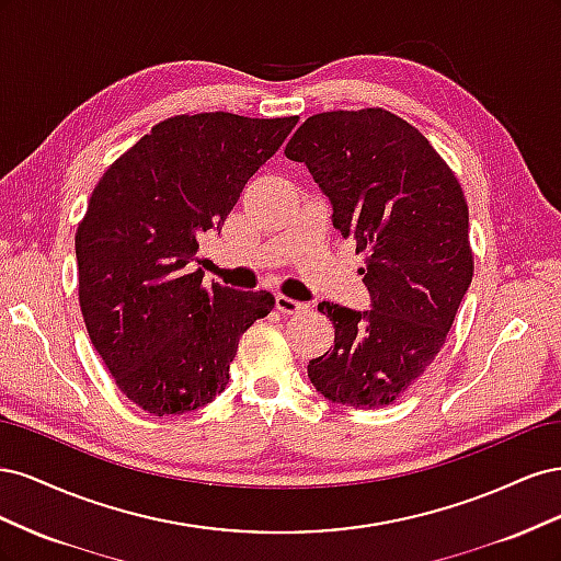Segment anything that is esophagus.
I'll list each match as a JSON object with an SVG mask.
<instances>
[{
  "instance_id": "1",
  "label": "esophagus",
  "mask_w": 561,
  "mask_h": 561,
  "mask_svg": "<svg viewBox=\"0 0 561 561\" xmlns=\"http://www.w3.org/2000/svg\"><path fill=\"white\" fill-rule=\"evenodd\" d=\"M276 309L280 311V313H301L304 309H307V304L304 301H297V299H290V297H285V295H278L276 297Z\"/></svg>"
}]
</instances>
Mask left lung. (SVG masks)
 Wrapping results in <instances>:
<instances>
[{
	"label": "left lung",
	"mask_w": 561,
	"mask_h": 561,
	"mask_svg": "<svg viewBox=\"0 0 561 561\" xmlns=\"http://www.w3.org/2000/svg\"><path fill=\"white\" fill-rule=\"evenodd\" d=\"M330 198L332 225L365 252L369 311L320 301L334 348L309 360L332 402L377 410L443 348L472 280L461 184L423 135L386 110L309 116L285 147Z\"/></svg>",
	"instance_id": "obj_1"
}]
</instances>
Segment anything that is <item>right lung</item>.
<instances>
[{"label":"right lung","mask_w":561,"mask_h":561,"mask_svg":"<svg viewBox=\"0 0 561 561\" xmlns=\"http://www.w3.org/2000/svg\"><path fill=\"white\" fill-rule=\"evenodd\" d=\"M297 122L229 112L165 118L91 194L75 236L83 322L118 390L151 416L213 402L241 334L274 309L266 290L203 287L190 262Z\"/></svg>","instance_id":"add662e5"}]
</instances>
